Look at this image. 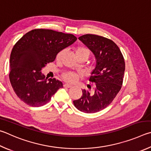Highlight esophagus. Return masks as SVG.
I'll return each mask as SVG.
<instances>
[{
    "mask_svg": "<svg viewBox=\"0 0 151 151\" xmlns=\"http://www.w3.org/2000/svg\"><path fill=\"white\" fill-rule=\"evenodd\" d=\"M63 87H65V88H71V85H70V84H68V83H65L64 85H63Z\"/></svg>",
    "mask_w": 151,
    "mask_h": 151,
    "instance_id": "esophagus-1",
    "label": "esophagus"
}]
</instances>
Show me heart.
<instances>
[{"label":"heart","instance_id":"heart-1","mask_svg":"<svg viewBox=\"0 0 151 151\" xmlns=\"http://www.w3.org/2000/svg\"><path fill=\"white\" fill-rule=\"evenodd\" d=\"M63 52H64V51H63V50H62V51H60L58 53L57 56H56V59L58 60H60V58L62 56ZM75 54L77 58L85 57L87 59L89 55V51L88 49L86 48V47H78L75 50ZM63 78L66 81H68V82L73 83V82H75V81L78 80V76L75 73L68 72L63 74Z\"/></svg>","mask_w":151,"mask_h":151}]
</instances>
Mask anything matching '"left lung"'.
<instances>
[{
	"mask_svg": "<svg viewBox=\"0 0 151 151\" xmlns=\"http://www.w3.org/2000/svg\"><path fill=\"white\" fill-rule=\"evenodd\" d=\"M78 39L96 58V67L89 79L90 82L95 83L96 88L93 93L83 89L82 96L74 100L73 104L80 111L96 113L106 108L120 91L125 60L119 47L109 39L95 34H85Z\"/></svg>",
	"mask_w": 151,
	"mask_h": 151,
	"instance_id": "left-lung-1",
	"label": "left lung"
}]
</instances>
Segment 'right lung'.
Masks as SVG:
<instances>
[{"mask_svg": "<svg viewBox=\"0 0 151 151\" xmlns=\"http://www.w3.org/2000/svg\"><path fill=\"white\" fill-rule=\"evenodd\" d=\"M77 38L47 29H34L24 34L13 47L10 57L9 78L19 98L30 106L46 104L62 81L47 80L42 69L55 60L58 53L73 44Z\"/></svg>", "mask_w": 151, "mask_h": 151, "instance_id": "add662e5", "label": "right lung"}]
</instances>
